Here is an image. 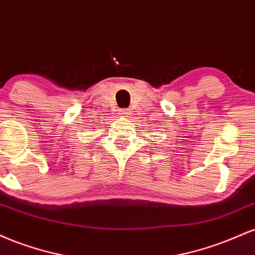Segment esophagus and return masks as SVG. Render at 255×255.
<instances>
[{
    "mask_svg": "<svg viewBox=\"0 0 255 255\" xmlns=\"http://www.w3.org/2000/svg\"><path fill=\"white\" fill-rule=\"evenodd\" d=\"M120 115L124 116V118H128L130 115V110L129 109H122L120 110Z\"/></svg>",
    "mask_w": 255,
    "mask_h": 255,
    "instance_id": "obj_1",
    "label": "esophagus"
}]
</instances>
